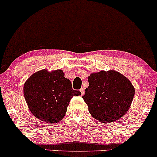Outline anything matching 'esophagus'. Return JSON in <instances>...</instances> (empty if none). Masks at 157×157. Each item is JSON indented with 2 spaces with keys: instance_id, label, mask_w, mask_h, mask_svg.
I'll list each match as a JSON object with an SVG mask.
<instances>
[{
  "instance_id": "1",
  "label": "esophagus",
  "mask_w": 157,
  "mask_h": 157,
  "mask_svg": "<svg viewBox=\"0 0 157 157\" xmlns=\"http://www.w3.org/2000/svg\"><path fill=\"white\" fill-rule=\"evenodd\" d=\"M80 92H81V94L82 95H83L84 94V93H85V89H84V88H81V89H80Z\"/></svg>"
}]
</instances>
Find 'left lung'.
Segmentation results:
<instances>
[{"label":"left lung","mask_w":157,"mask_h":157,"mask_svg":"<svg viewBox=\"0 0 157 157\" xmlns=\"http://www.w3.org/2000/svg\"><path fill=\"white\" fill-rule=\"evenodd\" d=\"M82 96L93 118L102 123L119 119L128 111L135 94L130 80L115 71L91 74Z\"/></svg>","instance_id":"1"}]
</instances>
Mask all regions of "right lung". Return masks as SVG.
<instances>
[{
    "label": "right lung",
    "mask_w": 157,
    "mask_h": 157,
    "mask_svg": "<svg viewBox=\"0 0 157 157\" xmlns=\"http://www.w3.org/2000/svg\"><path fill=\"white\" fill-rule=\"evenodd\" d=\"M80 94V91L72 89L71 82L64 77L62 70L38 71L24 86V95L30 112L47 123L60 121L71 99Z\"/></svg>",
    "instance_id": "1"
}]
</instances>
